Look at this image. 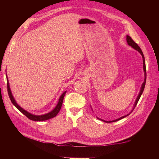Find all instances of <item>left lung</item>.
<instances>
[{"instance_id": "left-lung-1", "label": "left lung", "mask_w": 159, "mask_h": 159, "mask_svg": "<svg viewBox=\"0 0 159 159\" xmlns=\"http://www.w3.org/2000/svg\"><path fill=\"white\" fill-rule=\"evenodd\" d=\"M127 42L128 44H129V46H131L132 48H133L134 49L137 50L142 55L143 60V70H144V71H145V80H144V82H143V84H142L141 88V90H140V92H139V95L137 96V99H136V101H135V103H134V107H133V109H132V111H131V112H132L134 110V109L135 108L136 105H137V103H138V102H139V99H140L141 96V95H142V93H143V92L144 88H145V83H146V79H147V74H146V66H145V57H144L143 53L141 49L140 48V47H139V46H138V44H137V43L134 42L133 41V40L132 39V38H131V37H130L129 36H128V35L127 36ZM131 113H129V114H127V115H125V116H123V117H120V118H119V119H116V120H113V121H103V120L101 119H99V118H98V119H100V120H102V121H104V122H105V123H112V122H115V121H119V120H120V119H123V118H124V117H127V115H129Z\"/></svg>"}]
</instances>
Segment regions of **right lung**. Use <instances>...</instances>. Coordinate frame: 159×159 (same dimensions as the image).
<instances>
[{"label":"right lung","mask_w":159,"mask_h":159,"mask_svg":"<svg viewBox=\"0 0 159 159\" xmlns=\"http://www.w3.org/2000/svg\"><path fill=\"white\" fill-rule=\"evenodd\" d=\"M7 91H8V96L9 98H10V99L11 101V102L13 103V105L15 106L20 111L23 113L24 115H25L26 117H27L28 119L32 120V121H46V120L48 119H52L53 117H56L57 114L59 113L60 110L61 109V105H62V103H63V100H64V95L66 93V91H64V92L61 94V95L60 96V98L59 99L58 101V103H57L56 107L53 109L51 112L48 113H46L44 115H32L30 113H28L26 111H25V109H23L22 107H20L19 105L16 103V102H15V100H14L13 96L12 95L11 93V91L10 89V86H9V83H8V78H7Z\"/></svg>","instance_id":"obj_1"}]
</instances>
